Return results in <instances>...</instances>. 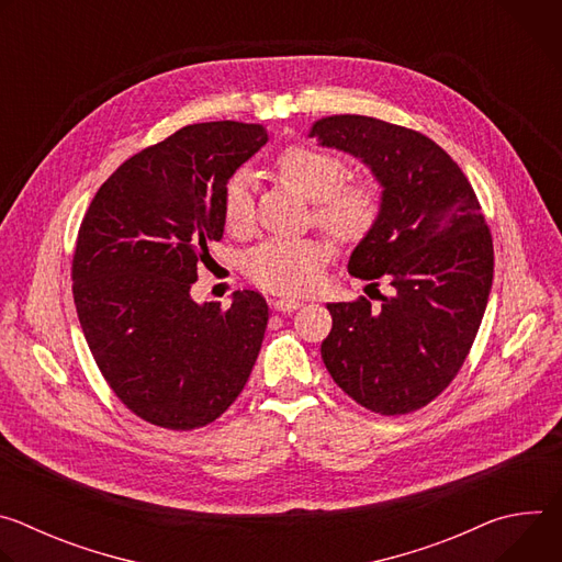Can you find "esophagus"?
<instances>
[{
    "label": "esophagus",
    "instance_id": "1",
    "mask_svg": "<svg viewBox=\"0 0 562 562\" xmlns=\"http://www.w3.org/2000/svg\"><path fill=\"white\" fill-rule=\"evenodd\" d=\"M300 306H302V302L300 300H291V297H280V300L273 302V308L282 311V313H291V311H295Z\"/></svg>",
    "mask_w": 562,
    "mask_h": 562
}]
</instances>
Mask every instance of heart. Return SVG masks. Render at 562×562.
I'll return each mask as SVG.
<instances>
[{
    "instance_id": "obj_1",
    "label": "heart",
    "mask_w": 562,
    "mask_h": 562,
    "mask_svg": "<svg viewBox=\"0 0 562 562\" xmlns=\"http://www.w3.org/2000/svg\"><path fill=\"white\" fill-rule=\"evenodd\" d=\"M280 176L302 195L315 202L313 217L342 239L367 235L380 217L382 193L373 180L342 184L347 169L342 159L315 146H289L278 155ZM222 217L228 231L243 233L254 224L251 180L245 171L233 173L222 191ZM331 256L319 237H273L256 247L247 260L249 278L280 295L311 293Z\"/></svg>"
}]
</instances>
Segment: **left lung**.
Returning <instances> with one entry per match:
<instances>
[{"mask_svg":"<svg viewBox=\"0 0 562 562\" xmlns=\"http://www.w3.org/2000/svg\"><path fill=\"white\" fill-rule=\"evenodd\" d=\"M308 137L358 157L382 187L380 217L349 273L393 286L378 306L367 297L327 304L325 367L375 414L416 412L449 386L483 323L494 280L485 215L460 167L418 131L331 115L313 122Z\"/></svg>","mask_w":562,"mask_h":562,"instance_id":"obj_1","label":"left lung"}]
</instances>
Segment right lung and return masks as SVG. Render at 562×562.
<instances>
[{"mask_svg":"<svg viewBox=\"0 0 562 562\" xmlns=\"http://www.w3.org/2000/svg\"><path fill=\"white\" fill-rule=\"evenodd\" d=\"M269 135L262 124H191L133 155L100 187L72 256L89 349L142 420L191 431L220 418L258 360L269 306L235 291L198 304L191 286L224 233L226 180Z\"/></svg>","mask_w":562,"mask_h":562,"instance_id":"1","label":"right lung"}]
</instances>
